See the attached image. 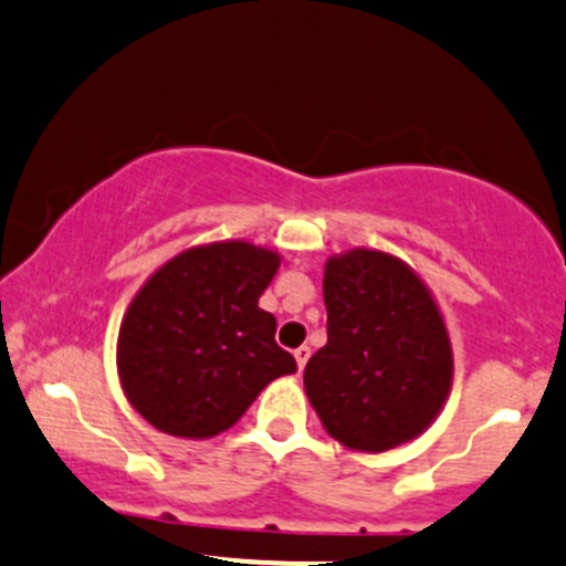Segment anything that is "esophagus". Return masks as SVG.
I'll use <instances>...</instances> for the list:
<instances>
[{"instance_id":"esophagus-1","label":"esophagus","mask_w":566,"mask_h":566,"mask_svg":"<svg viewBox=\"0 0 566 566\" xmlns=\"http://www.w3.org/2000/svg\"><path fill=\"white\" fill-rule=\"evenodd\" d=\"M308 355H312V349H308V347H298V349H295V363H298L301 371H303V368H306Z\"/></svg>"}]
</instances>
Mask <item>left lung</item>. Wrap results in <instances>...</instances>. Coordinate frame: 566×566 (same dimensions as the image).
<instances>
[{
    "mask_svg": "<svg viewBox=\"0 0 566 566\" xmlns=\"http://www.w3.org/2000/svg\"><path fill=\"white\" fill-rule=\"evenodd\" d=\"M328 344L303 371L308 403L344 448L385 453L412 442L442 412L453 347L423 279L379 249L325 263Z\"/></svg>",
    "mask_w": 566,
    "mask_h": 566,
    "instance_id": "8db88e82",
    "label": "left lung"
}]
</instances>
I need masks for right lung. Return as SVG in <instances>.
I'll return each mask as SVG.
<instances>
[{
    "mask_svg": "<svg viewBox=\"0 0 566 566\" xmlns=\"http://www.w3.org/2000/svg\"><path fill=\"white\" fill-rule=\"evenodd\" d=\"M279 252L213 241L178 252L135 293L116 342L127 401L157 431L211 439L228 431L273 379L295 374L276 317L258 306Z\"/></svg>",
    "mask_w": 566,
    "mask_h": 566,
    "instance_id": "right-lung-1",
    "label": "right lung"
}]
</instances>
